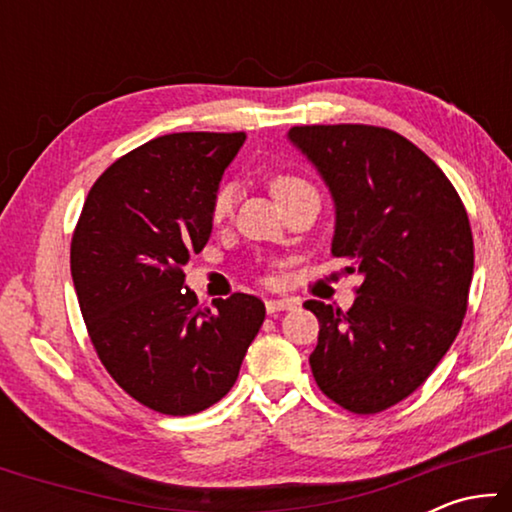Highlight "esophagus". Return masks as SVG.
<instances>
[{
	"mask_svg": "<svg viewBox=\"0 0 512 512\" xmlns=\"http://www.w3.org/2000/svg\"><path fill=\"white\" fill-rule=\"evenodd\" d=\"M298 302L291 300V298H271L266 300V311L268 314H277V311H289V309H296Z\"/></svg>",
	"mask_w": 512,
	"mask_h": 512,
	"instance_id": "1",
	"label": "esophagus"
}]
</instances>
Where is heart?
<instances>
[{
  "mask_svg": "<svg viewBox=\"0 0 512 512\" xmlns=\"http://www.w3.org/2000/svg\"><path fill=\"white\" fill-rule=\"evenodd\" d=\"M307 183L298 176H293V173H277V176L271 178V192L277 198V201H282L284 196L296 192V189L305 187ZM237 201V187L235 183H223L216 189L214 196H212V205H210V216L214 223H221L230 216L232 207H235Z\"/></svg>",
  "mask_w": 512,
  "mask_h": 512,
  "instance_id": "obj_1",
  "label": "heart"
}]
</instances>
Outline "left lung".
<instances>
[{
	"instance_id": "left-lung-1",
	"label": "left lung",
	"mask_w": 512,
	"mask_h": 512,
	"mask_svg": "<svg viewBox=\"0 0 512 512\" xmlns=\"http://www.w3.org/2000/svg\"><path fill=\"white\" fill-rule=\"evenodd\" d=\"M287 137L332 194V255L363 277L348 311L305 302L320 323L311 372L343 409L379 413L431 375L463 325L470 219L438 164L388 128L293 126Z\"/></svg>"
}]
</instances>
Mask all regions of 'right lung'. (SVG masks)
<instances>
[{
    "label": "right lung",
    "instance_id": "add662e5",
    "mask_svg": "<svg viewBox=\"0 0 512 512\" xmlns=\"http://www.w3.org/2000/svg\"><path fill=\"white\" fill-rule=\"evenodd\" d=\"M246 133H173L101 173L72 237V280L110 377L164 415L210 409L235 386L264 302L198 307L183 266L212 235L210 205Z\"/></svg>",
    "mask_w": 512,
    "mask_h": 512
}]
</instances>
